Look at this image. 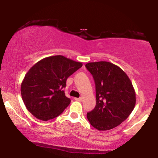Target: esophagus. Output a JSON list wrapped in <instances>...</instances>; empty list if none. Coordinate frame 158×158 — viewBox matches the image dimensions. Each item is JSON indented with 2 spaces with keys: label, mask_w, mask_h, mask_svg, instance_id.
<instances>
[{
  "label": "esophagus",
  "mask_w": 158,
  "mask_h": 158,
  "mask_svg": "<svg viewBox=\"0 0 158 158\" xmlns=\"http://www.w3.org/2000/svg\"><path fill=\"white\" fill-rule=\"evenodd\" d=\"M75 101H82V98H75Z\"/></svg>",
  "instance_id": "esophagus-1"
}]
</instances>
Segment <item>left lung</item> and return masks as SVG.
I'll list each match as a JSON object with an SVG mask.
<instances>
[{
	"label": "left lung",
	"instance_id": "1",
	"mask_svg": "<svg viewBox=\"0 0 158 158\" xmlns=\"http://www.w3.org/2000/svg\"><path fill=\"white\" fill-rule=\"evenodd\" d=\"M85 68L94 79L96 96V107L87 113L88 120L99 131L109 130L126 120L135 108L132 83L119 67L111 62H89Z\"/></svg>",
	"mask_w": 158,
	"mask_h": 158
}]
</instances>
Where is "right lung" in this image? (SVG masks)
I'll return each instance as SVG.
<instances>
[{
  "instance_id": "obj_1",
  "label": "right lung",
  "mask_w": 158,
  "mask_h": 158,
  "mask_svg": "<svg viewBox=\"0 0 158 158\" xmlns=\"http://www.w3.org/2000/svg\"><path fill=\"white\" fill-rule=\"evenodd\" d=\"M82 66L81 62L62 55L36 62L21 83V97L28 111L42 121L60 115L70 103L63 90L67 79Z\"/></svg>"
}]
</instances>
